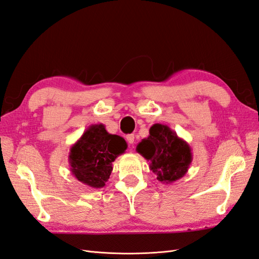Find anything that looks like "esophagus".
I'll return each instance as SVG.
<instances>
[{
  "mask_svg": "<svg viewBox=\"0 0 259 259\" xmlns=\"http://www.w3.org/2000/svg\"><path fill=\"white\" fill-rule=\"evenodd\" d=\"M126 140H127V143H128L130 145H133V144L135 143V136L133 135V134H130V135L126 136Z\"/></svg>",
  "mask_w": 259,
  "mask_h": 259,
  "instance_id": "esophagus-1",
  "label": "esophagus"
}]
</instances>
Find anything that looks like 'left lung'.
Masks as SVG:
<instances>
[{
  "instance_id": "1",
  "label": "left lung",
  "mask_w": 259,
  "mask_h": 259,
  "mask_svg": "<svg viewBox=\"0 0 259 259\" xmlns=\"http://www.w3.org/2000/svg\"><path fill=\"white\" fill-rule=\"evenodd\" d=\"M136 151L149 161V167L162 184H171L183 178L192 162L191 148L167 125L153 124L149 136L144 138Z\"/></svg>"
}]
</instances>
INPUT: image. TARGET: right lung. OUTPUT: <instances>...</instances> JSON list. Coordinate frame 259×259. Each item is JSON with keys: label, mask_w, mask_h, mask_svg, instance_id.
Here are the masks:
<instances>
[{"label": "right lung", "mask_w": 259, "mask_h": 259, "mask_svg": "<svg viewBox=\"0 0 259 259\" xmlns=\"http://www.w3.org/2000/svg\"><path fill=\"white\" fill-rule=\"evenodd\" d=\"M126 149L124 138L109 134L104 124H93L70 148V171L80 183L99 189L111 175L112 162Z\"/></svg>", "instance_id": "1"}]
</instances>
